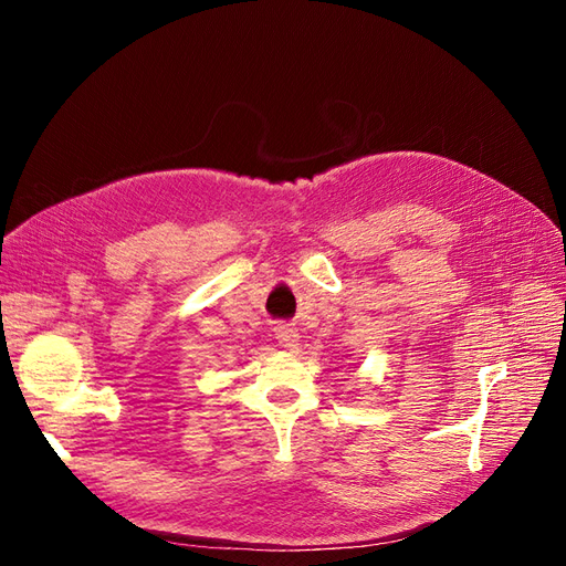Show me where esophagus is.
<instances>
[{
  "label": "esophagus",
  "instance_id": "34e87169",
  "mask_svg": "<svg viewBox=\"0 0 566 566\" xmlns=\"http://www.w3.org/2000/svg\"><path fill=\"white\" fill-rule=\"evenodd\" d=\"M276 339H279L281 347L295 349L297 342H300V333L295 328H290V325H279V328H276Z\"/></svg>",
  "mask_w": 566,
  "mask_h": 566
}]
</instances>
